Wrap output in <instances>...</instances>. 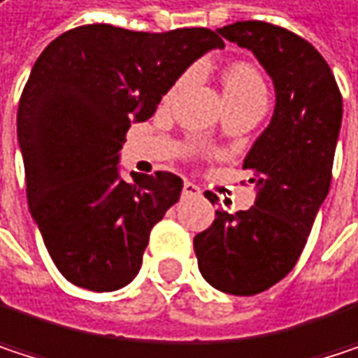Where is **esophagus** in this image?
<instances>
[{"label": "esophagus", "instance_id": "obj_1", "mask_svg": "<svg viewBox=\"0 0 358 358\" xmlns=\"http://www.w3.org/2000/svg\"><path fill=\"white\" fill-rule=\"evenodd\" d=\"M202 189L194 183V181H185L183 183V196H200Z\"/></svg>", "mask_w": 358, "mask_h": 358}]
</instances>
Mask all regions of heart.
Returning a JSON list of instances; mask_svg holds the SVG:
<instances>
[{
	"label": "heart",
	"instance_id": "heart-1",
	"mask_svg": "<svg viewBox=\"0 0 358 358\" xmlns=\"http://www.w3.org/2000/svg\"><path fill=\"white\" fill-rule=\"evenodd\" d=\"M223 91L229 103H238V101H248V99H265V83L263 77L259 75V71L244 60H236L231 64L225 66L223 71ZM189 81V73L181 75L177 79V83L171 87V91L166 93V99H171L177 91L181 90L185 83Z\"/></svg>",
	"mask_w": 358,
	"mask_h": 358
}]
</instances>
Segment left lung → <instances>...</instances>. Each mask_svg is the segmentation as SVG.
I'll list each match as a JSON object with an SVG mask.
<instances>
[{
	"mask_svg": "<svg viewBox=\"0 0 358 358\" xmlns=\"http://www.w3.org/2000/svg\"><path fill=\"white\" fill-rule=\"evenodd\" d=\"M219 33L259 58L277 103L244 160L259 189L255 206L234 215L219 208L213 225L194 238V250L213 287L252 296L281 281L306 246L331 183L342 93L323 56L283 27L244 20ZM206 198L219 202L213 192Z\"/></svg>",
	"mask_w": 358,
	"mask_h": 358,
	"instance_id": "1",
	"label": "left lung"
}]
</instances>
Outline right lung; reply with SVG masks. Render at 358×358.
Returning <instances> with one entry per match:
<instances>
[{"label":"right lung","mask_w":358,"mask_h":358,"mask_svg":"<svg viewBox=\"0 0 358 358\" xmlns=\"http://www.w3.org/2000/svg\"><path fill=\"white\" fill-rule=\"evenodd\" d=\"M223 39L204 27L139 33L83 24L37 58L18 103L27 200L58 271L112 292L141 267L152 227L179 200L169 171L118 179L133 120H148L181 73Z\"/></svg>","instance_id":"1"}]
</instances>
